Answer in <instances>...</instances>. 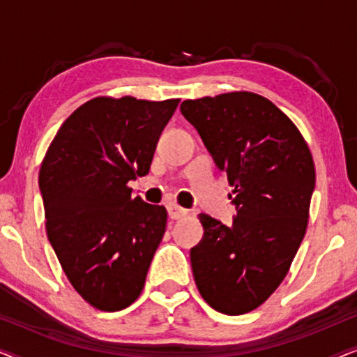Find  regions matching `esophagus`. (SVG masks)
<instances>
[{
  "instance_id": "esophagus-1",
  "label": "esophagus",
  "mask_w": 357,
  "mask_h": 357,
  "mask_svg": "<svg viewBox=\"0 0 357 357\" xmlns=\"http://www.w3.org/2000/svg\"><path fill=\"white\" fill-rule=\"evenodd\" d=\"M167 211H169V218L170 219H180L187 214V209L178 206L177 203H169L167 204Z\"/></svg>"
}]
</instances>
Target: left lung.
Returning <instances> with one entry per match:
<instances>
[{
	"mask_svg": "<svg viewBox=\"0 0 357 357\" xmlns=\"http://www.w3.org/2000/svg\"><path fill=\"white\" fill-rule=\"evenodd\" d=\"M180 112L227 174L237 211L229 226L199 214L204 234L190 250L195 282L214 310L247 314L275 292L299 250L314 159L296 125L258 94L185 100Z\"/></svg>",
	"mask_w": 357,
	"mask_h": 357,
	"instance_id": "left-lung-1",
	"label": "left lung"
}]
</instances>
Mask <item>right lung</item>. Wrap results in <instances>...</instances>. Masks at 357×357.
I'll return each instance as SVG.
<instances>
[{
	"label": "right lung",
	"mask_w": 357,
	"mask_h": 357,
	"mask_svg": "<svg viewBox=\"0 0 357 357\" xmlns=\"http://www.w3.org/2000/svg\"><path fill=\"white\" fill-rule=\"evenodd\" d=\"M177 105L96 97L68 116L42 162L48 241L73 287L99 310L138 299L162 241L167 211L131 197L128 183L149 172Z\"/></svg>",
	"instance_id": "right-lung-1"
}]
</instances>
